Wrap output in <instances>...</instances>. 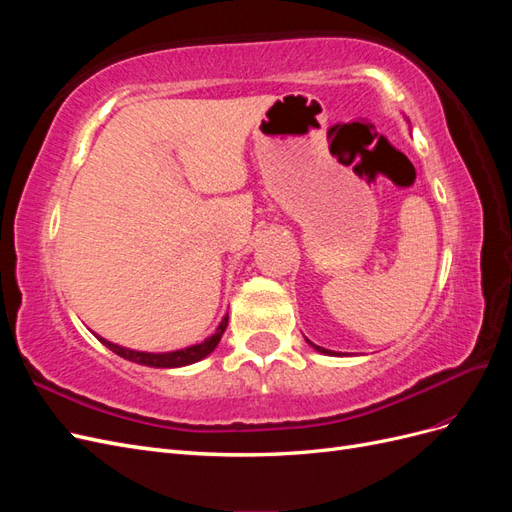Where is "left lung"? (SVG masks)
Listing matches in <instances>:
<instances>
[{"label":"left lung","instance_id":"obj_1","mask_svg":"<svg viewBox=\"0 0 512 512\" xmlns=\"http://www.w3.org/2000/svg\"><path fill=\"white\" fill-rule=\"evenodd\" d=\"M307 344L309 346H314L318 352H322V354H335V352H331V350H327V348H320V346H316V344H312V342H309V339H307Z\"/></svg>","mask_w":512,"mask_h":512}]
</instances>
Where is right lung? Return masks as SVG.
<instances>
[{
    "label": "right lung",
    "instance_id": "obj_1",
    "mask_svg": "<svg viewBox=\"0 0 512 512\" xmlns=\"http://www.w3.org/2000/svg\"><path fill=\"white\" fill-rule=\"evenodd\" d=\"M226 324H228V314L222 318L218 331H215L211 337H207L205 342H200L196 346H190V348H181V350H175V352H138V350H130V348H121L117 344H111L106 342V339L98 337L100 342L108 348L113 350L115 354L123 356V359H128L132 363H138V365H147V367H183V365H192L200 359H205L207 354H211L215 350V346L220 344V339L226 331Z\"/></svg>",
    "mask_w": 512,
    "mask_h": 512
}]
</instances>
